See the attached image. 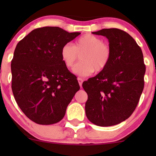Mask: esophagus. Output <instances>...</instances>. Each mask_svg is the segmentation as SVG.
Masks as SVG:
<instances>
[{"label":"esophagus","instance_id":"obj_1","mask_svg":"<svg viewBox=\"0 0 156 156\" xmlns=\"http://www.w3.org/2000/svg\"><path fill=\"white\" fill-rule=\"evenodd\" d=\"M77 80H78V82H79V84H80V86L82 87V82H83V80L82 79H81V78H77Z\"/></svg>","mask_w":156,"mask_h":156}]
</instances>
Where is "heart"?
<instances>
[{
  "mask_svg": "<svg viewBox=\"0 0 156 156\" xmlns=\"http://www.w3.org/2000/svg\"><path fill=\"white\" fill-rule=\"evenodd\" d=\"M81 62L74 66L73 72L80 76H89L94 70L101 72L107 66L111 57L109 46L97 36L87 34L78 38L74 44L67 42L62 47L60 56L68 68L72 67L78 54Z\"/></svg>",
  "mask_w": 156,
  "mask_h": 156,
  "instance_id": "heart-1",
  "label": "heart"
}]
</instances>
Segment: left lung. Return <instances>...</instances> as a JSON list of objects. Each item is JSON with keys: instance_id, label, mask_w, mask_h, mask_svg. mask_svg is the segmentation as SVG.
<instances>
[{"instance_id": "1", "label": "left lung", "mask_w": 156, "mask_h": 156, "mask_svg": "<svg viewBox=\"0 0 156 156\" xmlns=\"http://www.w3.org/2000/svg\"><path fill=\"white\" fill-rule=\"evenodd\" d=\"M92 34L107 38L111 57L102 71L83 82L88 95L85 112L94 124L111 126L129 118L136 109L144 90L146 65L141 49L125 31L108 28Z\"/></svg>"}]
</instances>
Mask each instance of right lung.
<instances>
[{"instance_id":"obj_1","label":"right lung","mask_w":156,"mask_h":156,"mask_svg":"<svg viewBox=\"0 0 156 156\" xmlns=\"http://www.w3.org/2000/svg\"><path fill=\"white\" fill-rule=\"evenodd\" d=\"M80 33L59 27L33 30L17 44L11 61L12 91L27 118L50 125L60 121L80 87L60 56L62 47Z\"/></svg>"}]
</instances>
